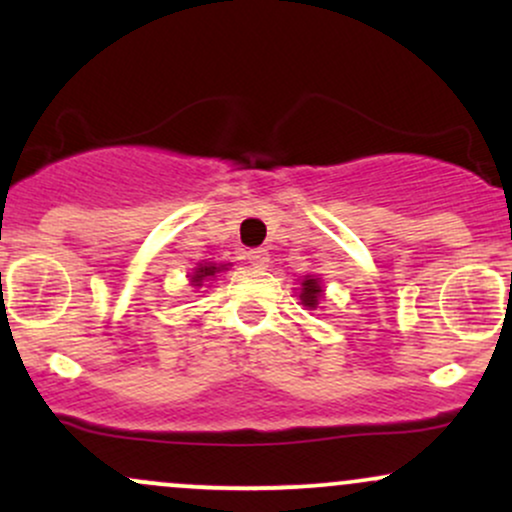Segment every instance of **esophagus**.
<instances>
[{
	"instance_id": "esophagus-1",
	"label": "esophagus",
	"mask_w": 512,
	"mask_h": 512,
	"mask_svg": "<svg viewBox=\"0 0 512 512\" xmlns=\"http://www.w3.org/2000/svg\"><path fill=\"white\" fill-rule=\"evenodd\" d=\"M248 262H250L252 267H255V269L267 267V262H269L267 250H262V248H257V250H248Z\"/></svg>"
}]
</instances>
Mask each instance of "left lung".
Wrapping results in <instances>:
<instances>
[{"label":"left lung","mask_w":512,"mask_h":512,"mask_svg":"<svg viewBox=\"0 0 512 512\" xmlns=\"http://www.w3.org/2000/svg\"><path fill=\"white\" fill-rule=\"evenodd\" d=\"M301 303L305 305V308L308 310H315L317 308V303H320V298H322V284H320V279H315V276H305V279L301 281Z\"/></svg>","instance_id":"1"}]
</instances>
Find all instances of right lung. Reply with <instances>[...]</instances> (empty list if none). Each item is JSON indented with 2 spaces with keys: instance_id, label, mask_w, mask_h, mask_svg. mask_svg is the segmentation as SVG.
<instances>
[{
  "instance_id": "add662e5",
  "label": "right lung",
  "mask_w": 512,
  "mask_h": 512,
  "mask_svg": "<svg viewBox=\"0 0 512 512\" xmlns=\"http://www.w3.org/2000/svg\"><path fill=\"white\" fill-rule=\"evenodd\" d=\"M223 269H228V264H219V267H216V264H199V267L195 269V272H192V286H202V281H207V279H211V276H216L219 272H223Z\"/></svg>"
}]
</instances>
